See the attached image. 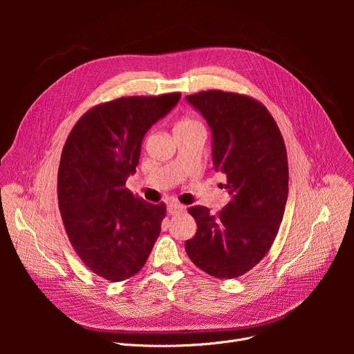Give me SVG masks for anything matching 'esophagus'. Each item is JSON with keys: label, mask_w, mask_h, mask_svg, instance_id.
<instances>
[{"label": "esophagus", "mask_w": 354, "mask_h": 354, "mask_svg": "<svg viewBox=\"0 0 354 354\" xmlns=\"http://www.w3.org/2000/svg\"><path fill=\"white\" fill-rule=\"evenodd\" d=\"M186 210V207L180 203H178V201H171V203L168 205V213L169 214H179V213H183Z\"/></svg>", "instance_id": "esophagus-1"}]
</instances>
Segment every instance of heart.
I'll return each mask as SVG.
<instances>
[{
    "mask_svg": "<svg viewBox=\"0 0 354 354\" xmlns=\"http://www.w3.org/2000/svg\"><path fill=\"white\" fill-rule=\"evenodd\" d=\"M192 126H198V123L196 120H192V119H180L176 124H175V130L178 129H186V127H192Z\"/></svg>",
    "mask_w": 354,
    "mask_h": 354,
    "instance_id": "obj_1",
    "label": "heart"
}]
</instances>
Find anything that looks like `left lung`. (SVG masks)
Here are the masks:
<instances>
[{"label": "left lung", "instance_id": "left-lung-1", "mask_svg": "<svg viewBox=\"0 0 354 354\" xmlns=\"http://www.w3.org/2000/svg\"><path fill=\"white\" fill-rule=\"evenodd\" d=\"M213 131V164L231 196L217 214L205 206L187 212L197 231L185 242L190 261L217 279H235L255 268L279 232L288 193L283 136L259 100L220 89L186 96Z\"/></svg>", "mask_w": 354, "mask_h": 354}]
</instances>
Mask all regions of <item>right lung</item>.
<instances>
[{"label": "right lung", "mask_w": 354, "mask_h": 354, "mask_svg": "<svg viewBox=\"0 0 354 354\" xmlns=\"http://www.w3.org/2000/svg\"><path fill=\"white\" fill-rule=\"evenodd\" d=\"M180 99V92L123 96L86 111L64 144L59 209L82 263L109 281H122L145 265L167 214L165 203L134 196L127 178L136 172L148 129Z\"/></svg>", "instance_id": "1"}]
</instances>
